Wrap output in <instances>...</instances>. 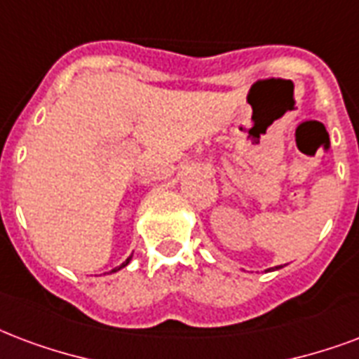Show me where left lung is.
Returning a JSON list of instances; mask_svg holds the SVG:
<instances>
[{
	"label": "left lung",
	"instance_id": "8db88e82",
	"mask_svg": "<svg viewBox=\"0 0 359 359\" xmlns=\"http://www.w3.org/2000/svg\"><path fill=\"white\" fill-rule=\"evenodd\" d=\"M271 269H280V265H278V267H271ZM271 269H267V271H271Z\"/></svg>",
	"mask_w": 359,
	"mask_h": 359
}]
</instances>
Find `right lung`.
Listing matches in <instances>:
<instances>
[{
  "label": "right lung",
  "mask_w": 359,
  "mask_h": 359,
  "mask_svg": "<svg viewBox=\"0 0 359 359\" xmlns=\"http://www.w3.org/2000/svg\"><path fill=\"white\" fill-rule=\"evenodd\" d=\"M130 259H131V256H130V258H128V259H126V262H124V264H122V265H120V267H116V269H113V273H114V271H120V269H122V267H126V265H128V264H130Z\"/></svg>",
  "instance_id": "1"
}]
</instances>
